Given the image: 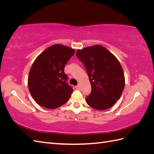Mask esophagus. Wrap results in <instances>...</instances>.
Wrapping results in <instances>:
<instances>
[{
	"label": "esophagus",
	"instance_id": "obj_1",
	"mask_svg": "<svg viewBox=\"0 0 154 154\" xmlns=\"http://www.w3.org/2000/svg\"><path fill=\"white\" fill-rule=\"evenodd\" d=\"M76 89H78V90H80V85L78 84V85L76 87Z\"/></svg>",
	"mask_w": 154,
	"mask_h": 154
}]
</instances>
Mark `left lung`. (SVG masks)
Wrapping results in <instances>:
<instances>
[{
	"label": "left lung",
	"mask_w": 154,
	"mask_h": 154,
	"mask_svg": "<svg viewBox=\"0 0 154 154\" xmlns=\"http://www.w3.org/2000/svg\"><path fill=\"white\" fill-rule=\"evenodd\" d=\"M76 54L84 65L91 84V93L85 98L87 104L100 110L110 108L125 87L123 70L118 60L100 45L78 49Z\"/></svg>",
	"instance_id": "obj_1"
}]
</instances>
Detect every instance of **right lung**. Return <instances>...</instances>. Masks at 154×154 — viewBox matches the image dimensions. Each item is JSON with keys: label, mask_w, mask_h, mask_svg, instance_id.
Masks as SVG:
<instances>
[{"label": "right lung", "mask_w": 154, "mask_h": 154, "mask_svg": "<svg viewBox=\"0 0 154 154\" xmlns=\"http://www.w3.org/2000/svg\"><path fill=\"white\" fill-rule=\"evenodd\" d=\"M75 49L55 44L40 54L32 63L28 76V87L39 105L53 109L66 103L73 92L67 83L66 64Z\"/></svg>", "instance_id": "right-lung-1"}]
</instances>
